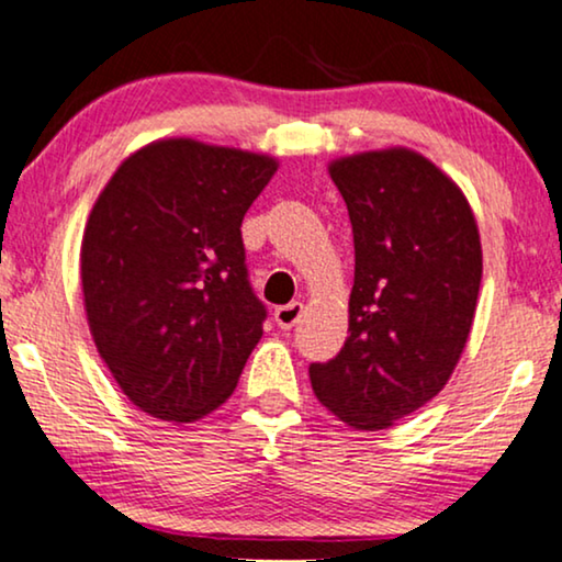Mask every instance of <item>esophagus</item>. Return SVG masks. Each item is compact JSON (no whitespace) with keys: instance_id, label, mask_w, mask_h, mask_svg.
<instances>
[{"instance_id":"1","label":"esophagus","mask_w":562,"mask_h":562,"mask_svg":"<svg viewBox=\"0 0 562 562\" xmlns=\"http://www.w3.org/2000/svg\"><path fill=\"white\" fill-rule=\"evenodd\" d=\"M303 314V303H288V305H280V308L274 311V324L280 326V329H293L297 324V318Z\"/></svg>"}]
</instances>
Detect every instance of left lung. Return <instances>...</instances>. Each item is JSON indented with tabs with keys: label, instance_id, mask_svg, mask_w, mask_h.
<instances>
[{
	"label": "left lung",
	"instance_id": "obj_1",
	"mask_svg": "<svg viewBox=\"0 0 562 562\" xmlns=\"http://www.w3.org/2000/svg\"><path fill=\"white\" fill-rule=\"evenodd\" d=\"M352 223L350 337L311 363L318 402L355 430H383L451 379L482 280V246L461 189L420 153L389 147L329 166Z\"/></svg>",
	"mask_w": 562,
	"mask_h": 562
}]
</instances>
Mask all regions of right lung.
<instances>
[{"label": "right lung", "instance_id": "add662e5", "mask_svg": "<svg viewBox=\"0 0 562 562\" xmlns=\"http://www.w3.org/2000/svg\"><path fill=\"white\" fill-rule=\"evenodd\" d=\"M274 170L269 155L158 139L92 204L80 251L92 342L158 420L217 409L261 339L267 308L248 285L240 223Z\"/></svg>", "mask_w": 562, "mask_h": 562}]
</instances>
